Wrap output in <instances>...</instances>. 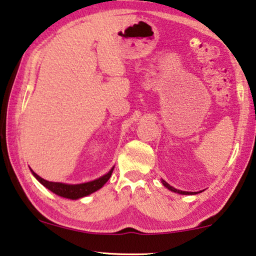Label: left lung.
Masks as SVG:
<instances>
[{
	"mask_svg": "<svg viewBox=\"0 0 256 256\" xmlns=\"http://www.w3.org/2000/svg\"><path fill=\"white\" fill-rule=\"evenodd\" d=\"M161 183H162V186H166L168 190L175 192V194H198V192H188V191L178 190V188H172V186H169V184L166 182V180H161ZM200 192H202V191H200Z\"/></svg>",
	"mask_w": 256,
	"mask_h": 256,
	"instance_id": "left-lung-1",
	"label": "left lung"
}]
</instances>
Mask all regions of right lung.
Listing matches in <instances>:
<instances>
[{"instance_id": "obj_1", "label": "right lung", "mask_w": 256, "mask_h": 256, "mask_svg": "<svg viewBox=\"0 0 256 256\" xmlns=\"http://www.w3.org/2000/svg\"><path fill=\"white\" fill-rule=\"evenodd\" d=\"M113 169H114V166L110 169L108 172H106L105 175L100 176V178L90 180V182L80 183V184H66V183H60V182H49V180L42 178L38 174H35L32 169H30V172H32L34 178H36L43 186H46L48 190L54 192V194L62 196V198L76 200V199L82 198V196L92 194L95 191L100 190V188H103L104 184L108 182L110 178H111Z\"/></svg>"}]
</instances>
